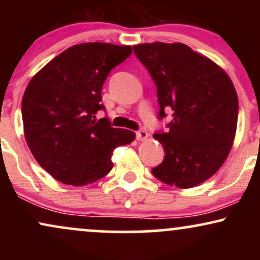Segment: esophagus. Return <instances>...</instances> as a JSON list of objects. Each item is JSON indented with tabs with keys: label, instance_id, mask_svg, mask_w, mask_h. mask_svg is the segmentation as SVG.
Here are the masks:
<instances>
[{
	"label": "esophagus",
	"instance_id": "esophagus-1",
	"mask_svg": "<svg viewBox=\"0 0 260 260\" xmlns=\"http://www.w3.org/2000/svg\"><path fill=\"white\" fill-rule=\"evenodd\" d=\"M136 137H137V139H138V140H145L148 138V133L145 132V131L139 129V131H137V132H136Z\"/></svg>",
	"mask_w": 260,
	"mask_h": 260
}]
</instances>
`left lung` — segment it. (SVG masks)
<instances>
[{
	"label": "left lung",
	"mask_w": 260,
	"mask_h": 260,
	"mask_svg": "<svg viewBox=\"0 0 260 260\" xmlns=\"http://www.w3.org/2000/svg\"><path fill=\"white\" fill-rule=\"evenodd\" d=\"M157 89L159 120L171 109L166 131L154 138L165 156L151 172L178 188H192L221 168L232 148L238 117V98L226 72L211 59L181 43L133 46Z\"/></svg>",
	"instance_id": "1"
}]
</instances>
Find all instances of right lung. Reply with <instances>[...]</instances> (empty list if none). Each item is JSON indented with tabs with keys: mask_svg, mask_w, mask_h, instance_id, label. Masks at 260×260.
<instances>
[{
	"mask_svg": "<svg viewBox=\"0 0 260 260\" xmlns=\"http://www.w3.org/2000/svg\"><path fill=\"white\" fill-rule=\"evenodd\" d=\"M132 47L105 43L74 45L32 77L22 100L24 136L35 160L55 180L85 186L111 171L112 153L132 143V131L113 128L101 89Z\"/></svg>",
	"mask_w": 260,
	"mask_h": 260,
	"instance_id": "right-lung-1",
	"label": "right lung"
}]
</instances>
